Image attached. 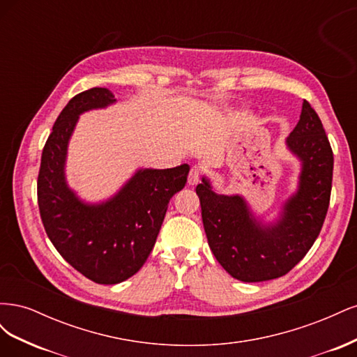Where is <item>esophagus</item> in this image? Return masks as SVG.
I'll return each instance as SVG.
<instances>
[{"instance_id": "obj_1", "label": "esophagus", "mask_w": 357, "mask_h": 357, "mask_svg": "<svg viewBox=\"0 0 357 357\" xmlns=\"http://www.w3.org/2000/svg\"><path fill=\"white\" fill-rule=\"evenodd\" d=\"M201 180V169L198 167H192L190 172H189V178L188 183L190 186H197Z\"/></svg>"}]
</instances>
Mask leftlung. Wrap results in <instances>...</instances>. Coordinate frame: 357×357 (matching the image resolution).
<instances>
[{
  "mask_svg": "<svg viewBox=\"0 0 357 357\" xmlns=\"http://www.w3.org/2000/svg\"><path fill=\"white\" fill-rule=\"evenodd\" d=\"M301 162L298 188L284 201L278 218L265 223L241 195L215 192L208 177L197 186L202 223L218 262L245 283L266 282L287 274L311 245L325 222L333 155L317 113L304 101L299 122L286 138Z\"/></svg>",
  "mask_w": 357,
  "mask_h": 357,
  "instance_id": "1",
  "label": "left lung"
}]
</instances>
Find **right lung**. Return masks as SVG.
I'll return each instance as SVG.
<instances>
[{
  "label": "right lung",
  "mask_w": 357,
  "mask_h": 357,
  "mask_svg": "<svg viewBox=\"0 0 357 357\" xmlns=\"http://www.w3.org/2000/svg\"><path fill=\"white\" fill-rule=\"evenodd\" d=\"M116 102L107 88L84 91L66 105L43 149L37 181L43 225L59 255L98 284H117L144 265L169 199L185 188L189 165L139 168L112 198L86 202L67 183L68 143L80 114Z\"/></svg>",
  "instance_id": "right-lung-1"
}]
</instances>
